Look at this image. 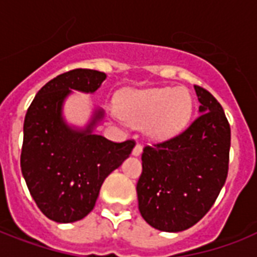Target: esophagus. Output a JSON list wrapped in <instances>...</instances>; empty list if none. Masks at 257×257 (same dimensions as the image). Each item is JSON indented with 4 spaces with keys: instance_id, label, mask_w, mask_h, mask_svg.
<instances>
[{
    "instance_id": "34e87169",
    "label": "esophagus",
    "mask_w": 257,
    "mask_h": 257,
    "mask_svg": "<svg viewBox=\"0 0 257 257\" xmlns=\"http://www.w3.org/2000/svg\"><path fill=\"white\" fill-rule=\"evenodd\" d=\"M141 153H143V147H141L140 144H136V147H135L132 151V155L137 157V156H140Z\"/></svg>"
}]
</instances>
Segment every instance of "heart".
<instances>
[{
	"instance_id": "1",
	"label": "heart",
	"mask_w": 257,
	"mask_h": 257,
	"mask_svg": "<svg viewBox=\"0 0 257 257\" xmlns=\"http://www.w3.org/2000/svg\"><path fill=\"white\" fill-rule=\"evenodd\" d=\"M192 97L185 88H151L128 90L117 101V112L133 128L144 126L151 141L176 136L191 118Z\"/></svg>"
}]
</instances>
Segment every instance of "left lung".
Masks as SVG:
<instances>
[{"instance_id": "1", "label": "left lung", "mask_w": 257, "mask_h": 257, "mask_svg": "<svg viewBox=\"0 0 257 257\" xmlns=\"http://www.w3.org/2000/svg\"><path fill=\"white\" fill-rule=\"evenodd\" d=\"M200 116L171 140L145 147L137 183L143 219L159 231L181 232L205 216L228 175L231 128L221 105L195 85Z\"/></svg>"}]
</instances>
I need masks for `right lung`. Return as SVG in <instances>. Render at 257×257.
Returning <instances> with one entry per match:
<instances>
[{"label": "right lung", "instance_id": "right-lung-1", "mask_svg": "<svg viewBox=\"0 0 257 257\" xmlns=\"http://www.w3.org/2000/svg\"><path fill=\"white\" fill-rule=\"evenodd\" d=\"M106 78L74 69L42 86L24 121L21 171L40 211L56 223H73L92 211L104 180L132 152L135 143H113L93 132L104 118L96 108L85 128L69 125L64 102L73 93H94Z\"/></svg>", "mask_w": 257, "mask_h": 257}]
</instances>
